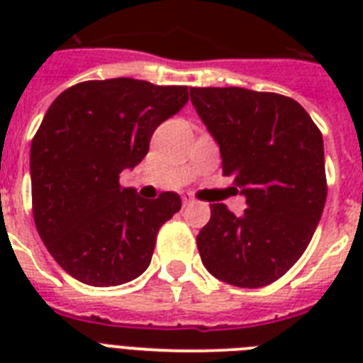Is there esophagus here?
<instances>
[{"label":"esophagus","instance_id":"1","mask_svg":"<svg viewBox=\"0 0 363 363\" xmlns=\"http://www.w3.org/2000/svg\"><path fill=\"white\" fill-rule=\"evenodd\" d=\"M194 199L192 198H182V207H188V205H192Z\"/></svg>","mask_w":363,"mask_h":363}]
</instances>
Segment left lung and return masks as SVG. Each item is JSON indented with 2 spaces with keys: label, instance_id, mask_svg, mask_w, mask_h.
Instances as JSON below:
<instances>
[{
  "label": "left lung",
  "instance_id": "left-lung-1",
  "mask_svg": "<svg viewBox=\"0 0 363 363\" xmlns=\"http://www.w3.org/2000/svg\"><path fill=\"white\" fill-rule=\"evenodd\" d=\"M199 118L220 147L222 171L247 199L235 216L211 205L196 238L218 281L267 286L305 252L326 203L322 133L292 98L247 88H190Z\"/></svg>",
  "mask_w": 363,
  "mask_h": 363
}]
</instances>
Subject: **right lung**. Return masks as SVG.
I'll list each match as a JSON object with an SVG mask.
<instances>
[{
  "label": "right lung",
  "mask_w": 363,
  "mask_h": 363,
  "mask_svg": "<svg viewBox=\"0 0 363 363\" xmlns=\"http://www.w3.org/2000/svg\"><path fill=\"white\" fill-rule=\"evenodd\" d=\"M186 86L137 79L86 81L48 107L30 152L33 220L60 267L90 286H118L147 269L175 192L145 199L121 173L148 152L154 130L186 105Z\"/></svg>",
  "instance_id": "1"
}]
</instances>
